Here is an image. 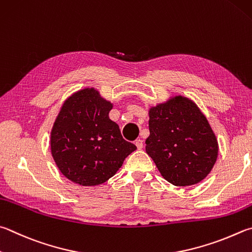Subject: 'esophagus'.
<instances>
[{"instance_id": "1", "label": "esophagus", "mask_w": 252, "mask_h": 252, "mask_svg": "<svg viewBox=\"0 0 252 252\" xmlns=\"http://www.w3.org/2000/svg\"><path fill=\"white\" fill-rule=\"evenodd\" d=\"M134 144L136 145V148H138L139 150H141V149H143V141H142L141 139H138V140H135V142H134Z\"/></svg>"}]
</instances>
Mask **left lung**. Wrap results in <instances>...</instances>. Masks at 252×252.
<instances>
[{"instance_id":"1","label":"left lung","mask_w":252,"mask_h":252,"mask_svg":"<svg viewBox=\"0 0 252 252\" xmlns=\"http://www.w3.org/2000/svg\"><path fill=\"white\" fill-rule=\"evenodd\" d=\"M145 151L161 175L175 186L202 182L218 157V142L207 119L190 99L175 95L149 110Z\"/></svg>"}]
</instances>
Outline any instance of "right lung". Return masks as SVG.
<instances>
[{"mask_svg":"<svg viewBox=\"0 0 252 252\" xmlns=\"http://www.w3.org/2000/svg\"><path fill=\"white\" fill-rule=\"evenodd\" d=\"M112 107L99 91L85 88L66 99L54 122V161L63 175L76 184L95 186L107 182L136 150L109 118Z\"/></svg>","mask_w":252,"mask_h":252,"instance_id":"right-lung-1","label":"right lung"}]
</instances>
